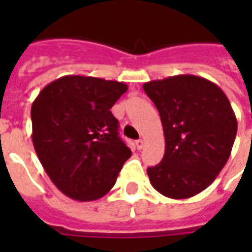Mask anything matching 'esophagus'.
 <instances>
[{"label":"esophagus","instance_id":"esophagus-1","mask_svg":"<svg viewBox=\"0 0 252 252\" xmlns=\"http://www.w3.org/2000/svg\"><path fill=\"white\" fill-rule=\"evenodd\" d=\"M142 146H144V140L140 138V140L136 141V148H137V149H142Z\"/></svg>","mask_w":252,"mask_h":252}]
</instances>
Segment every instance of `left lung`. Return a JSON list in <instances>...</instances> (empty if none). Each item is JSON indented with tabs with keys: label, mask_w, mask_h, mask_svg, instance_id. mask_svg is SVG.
Here are the masks:
<instances>
[{
	"label": "left lung",
	"mask_w": 252,
	"mask_h": 252,
	"mask_svg": "<svg viewBox=\"0 0 252 252\" xmlns=\"http://www.w3.org/2000/svg\"><path fill=\"white\" fill-rule=\"evenodd\" d=\"M157 107L165 154L148 168L150 183L170 199H188L209 187L230 157L237 119L221 89L203 77L180 74L144 84Z\"/></svg>",
	"instance_id": "obj_1"
}]
</instances>
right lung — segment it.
Returning a JSON list of instances; mask_svg holds the SVG:
<instances>
[{
    "mask_svg": "<svg viewBox=\"0 0 252 252\" xmlns=\"http://www.w3.org/2000/svg\"><path fill=\"white\" fill-rule=\"evenodd\" d=\"M126 90L118 81L64 76L33 100V148L53 184L70 199H100L132 156L111 112Z\"/></svg>",
    "mask_w": 252,
    "mask_h": 252,
    "instance_id": "obj_1",
    "label": "right lung"
}]
</instances>
